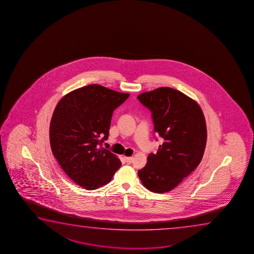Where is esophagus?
Instances as JSON below:
<instances>
[{
	"label": "esophagus",
	"instance_id": "1",
	"mask_svg": "<svg viewBox=\"0 0 254 254\" xmlns=\"http://www.w3.org/2000/svg\"><path fill=\"white\" fill-rule=\"evenodd\" d=\"M124 160L127 163H132L133 158L132 157H124Z\"/></svg>",
	"mask_w": 254,
	"mask_h": 254
}]
</instances>
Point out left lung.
<instances>
[{"instance_id":"obj_1","label":"left lung","mask_w":254,"mask_h":254,"mask_svg":"<svg viewBox=\"0 0 254 254\" xmlns=\"http://www.w3.org/2000/svg\"><path fill=\"white\" fill-rule=\"evenodd\" d=\"M137 98L152 112L154 132L163 139L138 175L150 191H170L201 161L207 138L205 117L196 101L171 87H159Z\"/></svg>"}]
</instances>
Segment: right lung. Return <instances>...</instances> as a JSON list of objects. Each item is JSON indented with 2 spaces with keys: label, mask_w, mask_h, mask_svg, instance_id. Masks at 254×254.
I'll return each mask as SVG.
<instances>
[{
  "label": "right lung",
  "mask_w": 254,
  "mask_h": 254,
  "mask_svg": "<svg viewBox=\"0 0 254 254\" xmlns=\"http://www.w3.org/2000/svg\"><path fill=\"white\" fill-rule=\"evenodd\" d=\"M128 96L92 84L70 92L56 106L49 127L53 154L81 188L94 190L108 184L122 166L101 145L109 135L113 112Z\"/></svg>",
  "instance_id": "obj_1"
}]
</instances>
